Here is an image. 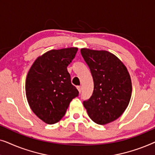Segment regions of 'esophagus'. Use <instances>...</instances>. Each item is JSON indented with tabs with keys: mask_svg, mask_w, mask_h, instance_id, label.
Returning <instances> with one entry per match:
<instances>
[{
	"mask_svg": "<svg viewBox=\"0 0 155 155\" xmlns=\"http://www.w3.org/2000/svg\"><path fill=\"white\" fill-rule=\"evenodd\" d=\"M77 88H78V91H79L80 93L82 92V87L81 86H78Z\"/></svg>",
	"mask_w": 155,
	"mask_h": 155,
	"instance_id": "34e87169",
	"label": "esophagus"
}]
</instances>
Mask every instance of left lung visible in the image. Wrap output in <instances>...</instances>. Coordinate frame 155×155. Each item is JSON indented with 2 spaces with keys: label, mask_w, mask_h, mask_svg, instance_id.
Listing matches in <instances>:
<instances>
[{
  "label": "left lung",
  "mask_w": 155,
  "mask_h": 155,
  "mask_svg": "<svg viewBox=\"0 0 155 155\" xmlns=\"http://www.w3.org/2000/svg\"><path fill=\"white\" fill-rule=\"evenodd\" d=\"M81 54L90 68L94 90L83 105L93 121L104 125L117 119L128 107L132 83L124 63L107 51L82 48Z\"/></svg>",
  "instance_id": "obj_1"
}]
</instances>
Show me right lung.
Here are the masks:
<instances>
[{
	"instance_id": "obj_1",
	"label": "right lung",
	"mask_w": 155,
	"mask_h": 155,
	"mask_svg": "<svg viewBox=\"0 0 155 155\" xmlns=\"http://www.w3.org/2000/svg\"><path fill=\"white\" fill-rule=\"evenodd\" d=\"M78 49L51 50L38 57L28 72L25 84L27 101L34 113L46 124L58 122L72 99L79 94L67 70Z\"/></svg>"
}]
</instances>
